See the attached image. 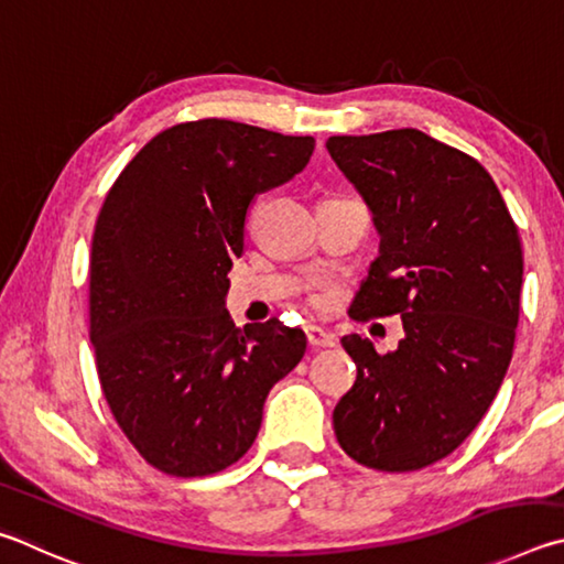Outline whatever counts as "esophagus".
<instances>
[{
  "label": "esophagus",
  "instance_id": "34e87169",
  "mask_svg": "<svg viewBox=\"0 0 564 564\" xmlns=\"http://www.w3.org/2000/svg\"><path fill=\"white\" fill-rule=\"evenodd\" d=\"M304 332H307V341H310V347H314V349H327V347H334V344H337V337H334L329 329L317 327V324H312V327H307Z\"/></svg>",
  "mask_w": 564,
  "mask_h": 564
}]
</instances>
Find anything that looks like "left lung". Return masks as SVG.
<instances>
[{"label":"left lung","mask_w":564,"mask_h":564,"mask_svg":"<svg viewBox=\"0 0 564 564\" xmlns=\"http://www.w3.org/2000/svg\"><path fill=\"white\" fill-rule=\"evenodd\" d=\"M327 151L379 232L351 317L403 319L389 354L359 334L341 339L357 381L334 409V433L367 468H426L470 436L506 379L522 290L518 227L486 167L416 128L332 135Z\"/></svg>","instance_id":"left-lung-1"}]
</instances>
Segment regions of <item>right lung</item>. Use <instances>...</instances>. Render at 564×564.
I'll return each mask as SVG.
<instances>
[{
    "mask_svg": "<svg viewBox=\"0 0 564 564\" xmlns=\"http://www.w3.org/2000/svg\"><path fill=\"white\" fill-rule=\"evenodd\" d=\"M312 151V135L205 118L158 133L106 195L88 264L96 369L118 426L167 476L240 460L307 351L276 319L237 329L225 297L252 197Z\"/></svg>",
    "mask_w": 564,
    "mask_h": 564,
    "instance_id": "right-lung-1",
    "label": "right lung"
}]
</instances>
